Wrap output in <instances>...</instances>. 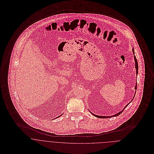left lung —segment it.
<instances>
[{"instance_id":"1","label":"left lung","mask_w":154,"mask_h":154,"mask_svg":"<svg viewBox=\"0 0 154 154\" xmlns=\"http://www.w3.org/2000/svg\"><path fill=\"white\" fill-rule=\"evenodd\" d=\"M132 51H133V54H134V62H135V69H136V76L137 75V73H138V64H137V59H136V56H134V48H133V47L132 48ZM134 89H135V90H136V89H137V82H136V85H135V87H134ZM135 94H136V91H135V93H134V97H133V98H134V96H135ZM131 102H132V101H131ZM129 104H128L125 107H124V109H123L122 111H120V112H117V114H114V115H113V116H98V115H95V114H94V113H92V112H91L90 111V112L93 115V116H95L96 117H98V118H102V119H105V118H109V117H115V116H119V115H120L122 112H123V110L129 104Z\"/></svg>"}]
</instances>
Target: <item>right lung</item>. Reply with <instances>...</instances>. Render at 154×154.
<instances>
[{"mask_svg": "<svg viewBox=\"0 0 154 154\" xmlns=\"http://www.w3.org/2000/svg\"><path fill=\"white\" fill-rule=\"evenodd\" d=\"M62 115H60V116H62ZM60 116H58V117H56V118H58V117H60Z\"/></svg>", "mask_w": 154, "mask_h": 154, "instance_id": "obj_1", "label": "right lung"}]
</instances>
